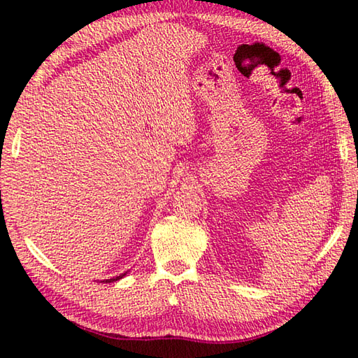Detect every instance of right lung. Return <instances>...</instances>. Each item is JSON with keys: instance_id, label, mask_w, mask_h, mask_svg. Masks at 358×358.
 Segmentation results:
<instances>
[{"instance_id": "1", "label": "right lung", "mask_w": 358, "mask_h": 358, "mask_svg": "<svg viewBox=\"0 0 358 358\" xmlns=\"http://www.w3.org/2000/svg\"><path fill=\"white\" fill-rule=\"evenodd\" d=\"M123 276H126V273H121L120 276H115V278H112V280H106V282H113V281H118V280H121V278Z\"/></svg>"}]
</instances>
